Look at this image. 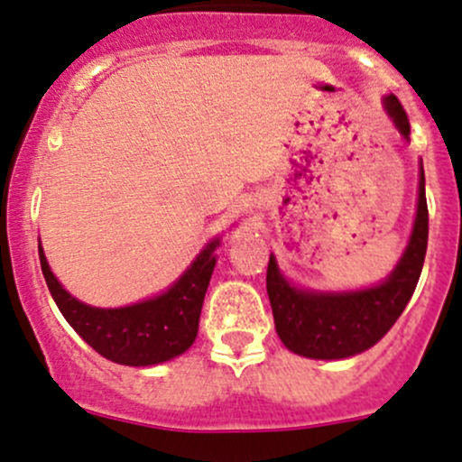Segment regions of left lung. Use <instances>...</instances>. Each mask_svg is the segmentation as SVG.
Wrapping results in <instances>:
<instances>
[{
  "mask_svg": "<svg viewBox=\"0 0 462 462\" xmlns=\"http://www.w3.org/2000/svg\"><path fill=\"white\" fill-rule=\"evenodd\" d=\"M384 111L403 139H411V122L395 96H384ZM428 248V203L426 174L419 163L417 216L406 251L397 266L382 283L343 292L305 290L290 283L271 255L266 273V290L271 299L282 343L292 354L312 360H343L371 349L395 325L411 300Z\"/></svg>",
  "mask_w": 462,
  "mask_h": 462,
  "instance_id": "8db88e82",
  "label": "left lung"
}]
</instances>
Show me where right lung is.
Segmentation results:
<instances>
[{"label": "right lung", "instance_id": "1", "mask_svg": "<svg viewBox=\"0 0 462 462\" xmlns=\"http://www.w3.org/2000/svg\"><path fill=\"white\" fill-rule=\"evenodd\" d=\"M217 246L220 237L207 242L188 271L165 292L124 308H93L82 303L60 286L41 245L39 259L51 299L87 345L117 365L152 366L185 354L194 345Z\"/></svg>", "mask_w": 462, "mask_h": 462}]
</instances>
